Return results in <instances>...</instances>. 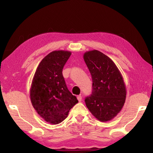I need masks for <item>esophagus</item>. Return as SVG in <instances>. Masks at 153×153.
<instances>
[{"label":"esophagus","instance_id":"esophagus-1","mask_svg":"<svg viewBox=\"0 0 153 153\" xmlns=\"http://www.w3.org/2000/svg\"><path fill=\"white\" fill-rule=\"evenodd\" d=\"M77 100H78V101H79V102H81V101H82V96H81V95L77 96Z\"/></svg>","mask_w":153,"mask_h":153}]
</instances>
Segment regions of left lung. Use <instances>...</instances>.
Here are the masks:
<instances>
[{
	"instance_id": "1",
	"label": "left lung",
	"mask_w": 153,
	"mask_h": 153,
	"mask_svg": "<svg viewBox=\"0 0 153 153\" xmlns=\"http://www.w3.org/2000/svg\"><path fill=\"white\" fill-rule=\"evenodd\" d=\"M83 57L93 82L92 94L85 99L86 107L98 120L110 121L120 112L126 101L122 75L115 63L101 52L86 51Z\"/></svg>"
}]
</instances>
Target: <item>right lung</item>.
<instances>
[{
    "instance_id": "1",
    "label": "right lung",
    "mask_w": 153,
    "mask_h": 153,
    "mask_svg": "<svg viewBox=\"0 0 153 153\" xmlns=\"http://www.w3.org/2000/svg\"><path fill=\"white\" fill-rule=\"evenodd\" d=\"M71 53L54 51L44 58L36 69L30 90V100L37 113L46 122L58 124L78 102L69 91L62 74Z\"/></svg>"
}]
</instances>
